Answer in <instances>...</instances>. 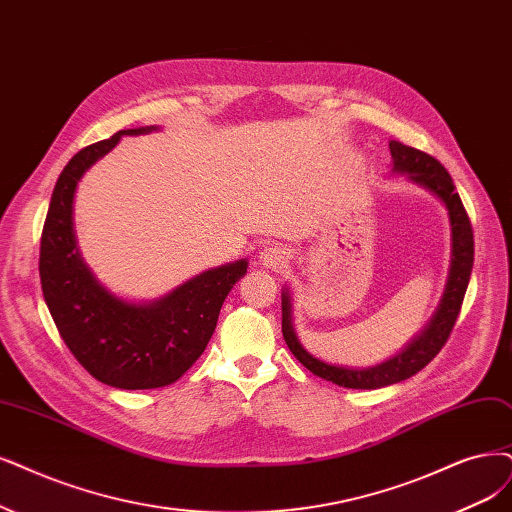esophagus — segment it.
Segmentation results:
<instances>
[{
    "label": "esophagus",
    "mask_w": 512,
    "mask_h": 512,
    "mask_svg": "<svg viewBox=\"0 0 512 512\" xmlns=\"http://www.w3.org/2000/svg\"><path fill=\"white\" fill-rule=\"evenodd\" d=\"M289 259H291V251L287 249V246H282V244H270L259 255L261 266L263 268H272V270H278L282 266H287Z\"/></svg>",
    "instance_id": "obj_1"
}]
</instances>
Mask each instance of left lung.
I'll return each mask as SVG.
<instances>
[{
	"instance_id": "obj_1",
	"label": "left lung",
	"mask_w": 512,
	"mask_h": 512,
	"mask_svg": "<svg viewBox=\"0 0 512 512\" xmlns=\"http://www.w3.org/2000/svg\"><path fill=\"white\" fill-rule=\"evenodd\" d=\"M390 156H392V170L396 173H405L409 181L426 187L428 192L437 196L449 215L451 223V268L447 287L443 293L441 304L434 312L428 327L413 339V342L390 361L375 365L369 369H348L339 365H329L318 361L304 346L293 329L291 318V297L287 291H282V335L285 342L297 361L304 365L314 375L323 377L327 382H333L344 388L356 390H373L384 388L396 382H403L407 377L422 371L434 356L441 352L447 344V339L453 331V325L460 316V308L464 301V293L470 280L472 263H475V238H472V225L466 215V208L456 192L445 166L424 151L403 145L401 141H390Z\"/></svg>"
}]
</instances>
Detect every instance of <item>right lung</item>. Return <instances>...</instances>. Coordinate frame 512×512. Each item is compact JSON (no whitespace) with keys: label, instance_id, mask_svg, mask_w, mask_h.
I'll return each instance as SVG.
<instances>
[{"label":"right lung","instance_id":"obj_1","mask_svg":"<svg viewBox=\"0 0 512 512\" xmlns=\"http://www.w3.org/2000/svg\"><path fill=\"white\" fill-rule=\"evenodd\" d=\"M151 130L158 126L120 130L67 162L54 185L40 242L42 291L63 342L94 380L122 390L177 382L211 342L227 293L249 268L240 259L202 272L151 304H130L94 278L75 244V187L120 137Z\"/></svg>","mask_w":512,"mask_h":512}]
</instances>
